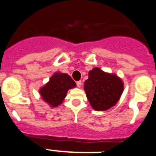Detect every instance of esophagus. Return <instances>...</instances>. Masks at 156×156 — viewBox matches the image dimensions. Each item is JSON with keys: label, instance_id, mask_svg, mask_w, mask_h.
<instances>
[{"label": "esophagus", "instance_id": "esophagus-1", "mask_svg": "<svg viewBox=\"0 0 156 156\" xmlns=\"http://www.w3.org/2000/svg\"><path fill=\"white\" fill-rule=\"evenodd\" d=\"M76 86L78 87H81V81L80 80L77 81V82H76Z\"/></svg>", "mask_w": 156, "mask_h": 156}]
</instances>
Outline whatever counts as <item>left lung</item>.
<instances>
[{
    "label": "left lung",
    "instance_id": "8db88e82",
    "mask_svg": "<svg viewBox=\"0 0 156 156\" xmlns=\"http://www.w3.org/2000/svg\"><path fill=\"white\" fill-rule=\"evenodd\" d=\"M84 90L94 109L105 111L119 101L123 90V83L116 75L94 68L89 72V78L84 82Z\"/></svg>",
    "mask_w": 156,
    "mask_h": 156
}]
</instances>
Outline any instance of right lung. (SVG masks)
I'll return each instance as SVG.
<instances>
[{
    "instance_id": "1",
    "label": "right lung",
    "mask_w": 156,
    "mask_h": 156,
    "mask_svg": "<svg viewBox=\"0 0 156 156\" xmlns=\"http://www.w3.org/2000/svg\"><path fill=\"white\" fill-rule=\"evenodd\" d=\"M75 87L76 83L68 74L56 73L49 82L41 88L40 94L44 101L51 107H56L62 104L69 89Z\"/></svg>"
}]
</instances>
